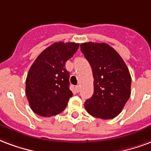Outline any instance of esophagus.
Returning <instances> with one entry per match:
<instances>
[{
    "label": "esophagus",
    "mask_w": 151,
    "mask_h": 151,
    "mask_svg": "<svg viewBox=\"0 0 151 151\" xmlns=\"http://www.w3.org/2000/svg\"><path fill=\"white\" fill-rule=\"evenodd\" d=\"M76 92H80V85H76Z\"/></svg>",
    "instance_id": "1"
}]
</instances>
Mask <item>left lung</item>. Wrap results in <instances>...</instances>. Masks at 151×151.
Listing matches in <instances>:
<instances>
[{"mask_svg": "<svg viewBox=\"0 0 151 151\" xmlns=\"http://www.w3.org/2000/svg\"><path fill=\"white\" fill-rule=\"evenodd\" d=\"M80 49L91 65L94 93L84 103L87 112L101 119L116 117L130 96L131 76L119 54L107 43L84 42Z\"/></svg>", "mask_w": 151, "mask_h": 151, "instance_id": "8db88e82", "label": "left lung"}]
</instances>
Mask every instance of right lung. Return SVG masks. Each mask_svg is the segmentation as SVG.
Instances as JSON below:
<instances>
[{
    "instance_id": "add662e5",
    "label": "right lung",
    "mask_w": 151,
    "mask_h": 151,
    "mask_svg": "<svg viewBox=\"0 0 151 151\" xmlns=\"http://www.w3.org/2000/svg\"><path fill=\"white\" fill-rule=\"evenodd\" d=\"M79 46L75 42H55L35 59L26 80V97L34 113L51 116L64 110L73 95L69 88L70 73L65 63Z\"/></svg>"
}]
</instances>
